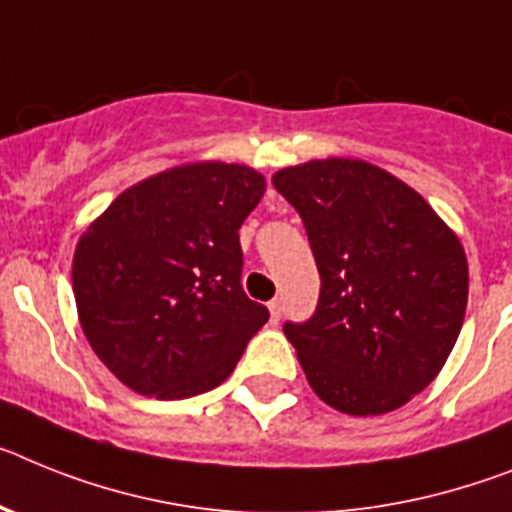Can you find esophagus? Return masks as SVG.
<instances>
[{"label":"esophagus","mask_w":512,"mask_h":512,"mask_svg":"<svg viewBox=\"0 0 512 512\" xmlns=\"http://www.w3.org/2000/svg\"><path fill=\"white\" fill-rule=\"evenodd\" d=\"M281 299H273L268 304V309H270V322L273 324H278V319H281Z\"/></svg>","instance_id":"1"}]
</instances>
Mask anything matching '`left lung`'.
<instances>
[{"label": "left lung", "mask_w": 512, "mask_h": 512, "mask_svg": "<svg viewBox=\"0 0 512 512\" xmlns=\"http://www.w3.org/2000/svg\"><path fill=\"white\" fill-rule=\"evenodd\" d=\"M304 219L322 291L283 327L324 404L386 415L441 373L464 324L469 265L456 231L407 182L350 157L273 175Z\"/></svg>", "instance_id": "1"}]
</instances>
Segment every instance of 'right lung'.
<instances>
[{"label":"right lung","mask_w":512,"mask_h":512,"mask_svg":"<svg viewBox=\"0 0 512 512\" xmlns=\"http://www.w3.org/2000/svg\"><path fill=\"white\" fill-rule=\"evenodd\" d=\"M247 164L188 162L123 190L74 250L82 332L115 379L154 399L226 381L268 309L239 286V226L265 195Z\"/></svg>","instance_id":"obj_1"}]
</instances>
